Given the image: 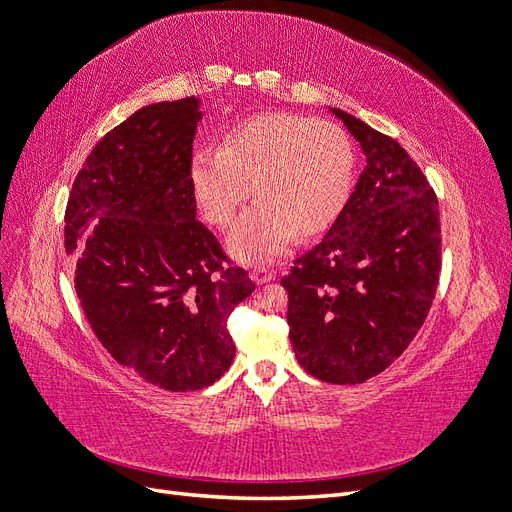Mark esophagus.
Returning a JSON list of instances; mask_svg holds the SVG:
<instances>
[{
  "label": "esophagus",
  "instance_id": "34e87169",
  "mask_svg": "<svg viewBox=\"0 0 512 512\" xmlns=\"http://www.w3.org/2000/svg\"><path fill=\"white\" fill-rule=\"evenodd\" d=\"M273 277H275L273 269H269V267H265V265H258V267L252 269V280H254L256 284H267V282L273 280Z\"/></svg>",
  "mask_w": 512,
  "mask_h": 512
}]
</instances>
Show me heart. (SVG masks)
I'll return each mask as SVG.
<instances>
[{
    "mask_svg": "<svg viewBox=\"0 0 512 512\" xmlns=\"http://www.w3.org/2000/svg\"><path fill=\"white\" fill-rule=\"evenodd\" d=\"M346 132L324 119L262 113L230 128L224 145L194 151L190 175L205 218L226 226L252 192L256 203L232 226L228 247L243 262L280 254L292 232L327 228L352 185Z\"/></svg>",
    "mask_w": 512,
    "mask_h": 512,
    "instance_id": "obj_1",
    "label": "heart"
}]
</instances>
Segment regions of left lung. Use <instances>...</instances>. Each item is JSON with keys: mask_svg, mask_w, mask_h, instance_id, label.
Here are the masks:
<instances>
[{"mask_svg": "<svg viewBox=\"0 0 512 512\" xmlns=\"http://www.w3.org/2000/svg\"><path fill=\"white\" fill-rule=\"evenodd\" d=\"M365 170L324 239L294 260L290 344L299 365L331 384H361L404 352L440 280V211L421 168L395 138L339 108Z\"/></svg>", "mask_w": 512, "mask_h": 512, "instance_id": "left-lung-1", "label": "left lung"}]
</instances>
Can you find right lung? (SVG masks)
Returning <instances> with one entry per match:
<instances>
[{"label":"right lung","mask_w":512,"mask_h":512,"mask_svg":"<svg viewBox=\"0 0 512 512\" xmlns=\"http://www.w3.org/2000/svg\"><path fill=\"white\" fill-rule=\"evenodd\" d=\"M200 100L138 108L91 149L66 207L74 288L113 359L170 393L205 389L235 359L226 320L254 282L196 220Z\"/></svg>","instance_id":"add662e5"}]
</instances>
